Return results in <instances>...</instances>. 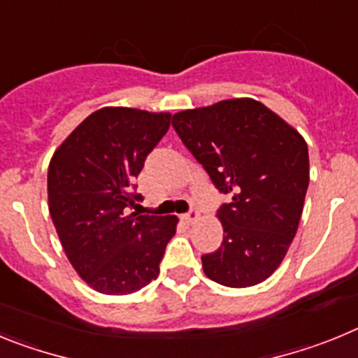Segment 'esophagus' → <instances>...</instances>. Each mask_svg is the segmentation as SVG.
Here are the masks:
<instances>
[{"mask_svg":"<svg viewBox=\"0 0 358 358\" xmlns=\"http://www.w3.org/2000/svg\"><path fill=\"white\" fill-rule=\"evenodd\" d=\"M199 217H201V211L195 210V208H192V210H189L188 213L182 215V220H185L186 224H194V222H197Z\"/></svg>","mask_w":358,"mask_h":358,"instance_id":"esophagus-1","label":"esophagus"}]
</instances>
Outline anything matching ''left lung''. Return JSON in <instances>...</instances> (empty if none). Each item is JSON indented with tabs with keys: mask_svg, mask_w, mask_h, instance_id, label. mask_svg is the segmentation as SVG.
<instances>
[{
	"mask_svg": "<svg viewBox=\"0 0 358 358\" xmlns=\"http://www.w3.org/2000/svg\"><path fill=\"white\" fill-rule=\"evenodd\" d=\"M172 125L215 188L231 194L218 218L224 238L201 258L210 280L243 289L280 267L296 236L308 188L301 134L252 98L181 110Z\"/></svg>",
	"mask_w": 358,
	"mask_h": 358,
	"instance_id": "obj_1",
	"label": "left lung"
}]
</instances>
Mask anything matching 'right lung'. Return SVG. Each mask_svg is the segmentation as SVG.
I'll list each match as a JSON object with an SVG mask.
<instances>
[{"label": "right lung", "mask_w": 358, "mask_h": 358, "mask_svg": "<svg viewBox=\"0 0 358 358\" xmlns=\"http://www.w3.org/2000/svg\"><path fill=\"white\" fill-rule=\"evenodd\" d=\"M169 127V113L103 107L50 161L53 226L73 268L96 292L132 294L159 274L177 217L129 210L141 201L136 177Z\"/></svg>", "instance_id": "add662e5"}]
</instances>
